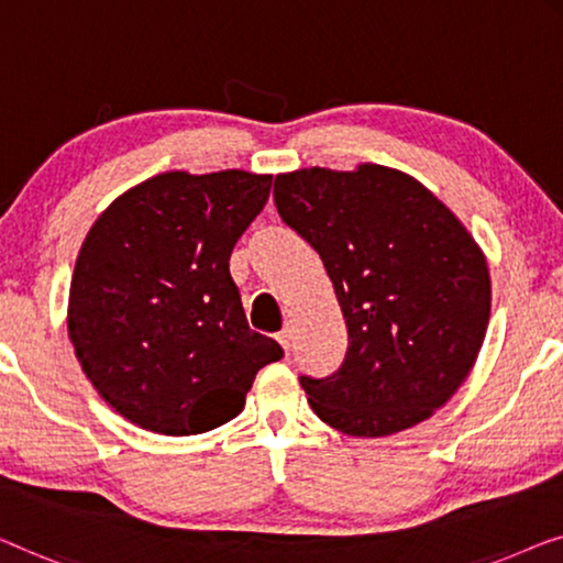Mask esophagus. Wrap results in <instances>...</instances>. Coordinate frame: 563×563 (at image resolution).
Here are the masks:
<instances>
[{
    "mask_svg": "<svg viewBox=\"0 0 563 563\" xmlns=\"http://www.w3.org/2000/svg\"><path fill=\"white\" fill-rule=\"evenodd\" d=\"M275 339H278V342H280V346H283V350H285V352H288V350H290V329H288V327H285V329L280 331V334H278V336H275Z\"/></svg>",
    "mask_w": 563,
    "mask_h": 563,
    "instance_id": "1",
    "label": "esophagus"
}]
</instances>
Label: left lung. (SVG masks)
<instances>
[{"label":"left lung","mask_w":563,"mask_h":563,"mask_svg":"<svg viewBox=\"0 0 563 563\" xmlns=\"http://www.w3.org/2000/svg\"><path fill=\"white\" fill-rule=\"evenodd\" d=\"M280 219L319 252L350 346L331 377H300L308 406L357 439L406 431L446 406L485 342L487 257L421 180L385 165L275 178Z\"/></svg>","instance_id":"obj_1"}]
</instances>
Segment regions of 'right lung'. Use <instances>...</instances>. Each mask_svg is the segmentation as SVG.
Returning a JSON list of instances; mask_svg holds the SVG:
<instances>
[{"instance_id":"right-lung-1","label":"right lung","mask_w":563,"mask_h":563,"mask_svg":"<svg viewBox=\"0 0 563 563\" xmlns=\"http://www.w3.org/2000/svg\"><path fill=\"white\" fill-rule=\"evenodd\" d=\"M273 176L168 170L107 206L68 292L76 360L117 413L163 437L232 421L283 350L247 327L229 257Z\"/></svg>"}]
</instances>
